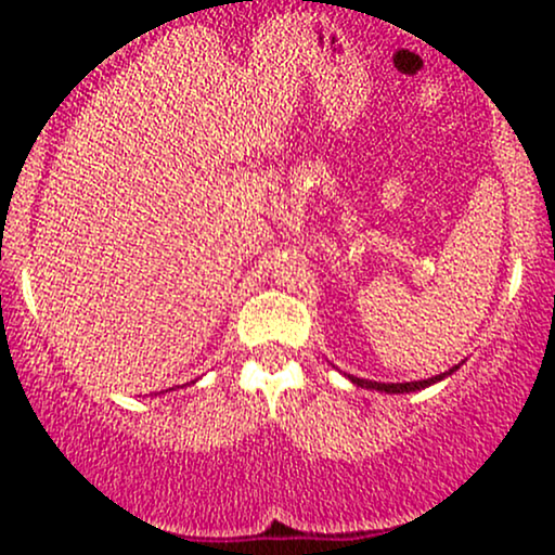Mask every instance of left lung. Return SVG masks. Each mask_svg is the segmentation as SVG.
I'll use <instances>...</instances> for the list:
<instances>
[{"instance_id":"left-lung-1","label":"left lung","mask_w":555,"mask_h":555,"mask_svg":"<svg viewBox=\"0 0 555 555\" xmlns=\"http://www.w3.org/2000/svg\"><path fill=\"white\" fill-rule=\"evenodd\" d=\"M460 366H452L450 371H444V374L439 376H431V378H422V382H406V384H378V382H369V378H356V376H348L356 386H361V389H376V391H386V393H409V391H420V389H427V386L442 382L444 376H450L452 371H457Z\"/></svg>"}]
</instances>
